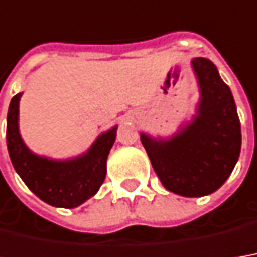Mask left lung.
<instances>
[{
  "label": "left lung",
  "mask_w": 257,
  "mask_h": 257,
  "mask_svg": "<svg viewBox=\"0 0 257 257\" xmlns=\"http://www.w3.org/2000/svg\"><path fill=\"white\" fill-rule=\"evenodd\" d=\"M201 104L191 125L170 141L141 135L155 172L169 191L184 197L211 194L231 176L240 153V122L229 87L214 63L193 60Z\"/></svg>",
  "instance_id": "obj_1"
}]
</instances>
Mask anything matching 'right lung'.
Listing matches in <instances>:
<instances>
[{"mask_svg":"<svg viewBox=\"0 0 257 257\" xmlns=\"http://www.w3.org/2000/svg\"><path fill=\"white\" fill-rule=\"evenodd\" d=\"M14 95L7 116V146L14 169L28 188L53 207L74 208L95 194L104 183L106 158L115 142L116 128L99 136L87 155L69 162L38 158L22 142L18 132V102Z\"/></svg>","mask_w":257,"mask_h":257,"instance_id":"right-lung-1","label":"right lung"}]
</instances>
